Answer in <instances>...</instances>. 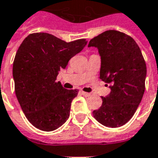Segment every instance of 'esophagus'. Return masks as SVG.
<instances>
[{"label":"esophagus","instance_id":"1","mask_svg":"<svg viewBox=\"0 0 158 158\" xmlns=\"http://www.w3.org/2000/svg\"><path fill=\"white\" fill-rule=\"evenodd\" d=\"M81 94H82L84 96H90V94L88 92H85V91H81Z\"/></svg>","mask_w":158,"mask_h":158}]
</instances>
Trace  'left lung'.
<instances>
[{"label": "left lung", "mask_w": 158, "mask_h": 158, "mask_svg": "<svg viewBox=\"0 0 158 158\" xmlns=\"http://www.w3.org/2000/svg\"><path fill=\"white\" fill-rule=\"evenodd\" d=\"M101 56L100 79L111 84L102 105L93 112L102 125L118 128L135 113L145 92L146 66L140 49L130 36L117 30L102 33L89 42Z\"/></svg>", "instance_id": "8db88e82"}]
</instances>
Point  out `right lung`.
<instances>
[{
    "label": "right lung",
    "instance_id": "right-lung-1",
    "mask_svg": "<svg viewBox=\"0 0 158 158\" xmlns=\"http://www.w3.org/2000/svg\"><path fill=\"white\" fill-rule=\"evenodd\" d=\"M86 44L85 39L66 42L51 34L35 33L19 46L12 67L16 96L37 129L53 131L69 118L79 89H64L56 76Z\"/></svg>",
    "mask_w": 158,
    "mask_h": 158
}]
</instances>
